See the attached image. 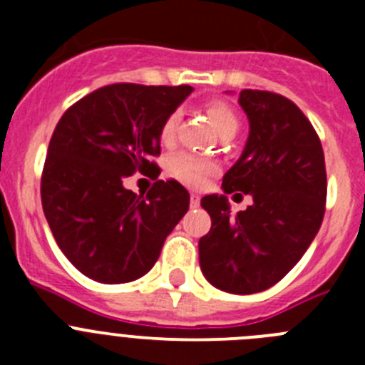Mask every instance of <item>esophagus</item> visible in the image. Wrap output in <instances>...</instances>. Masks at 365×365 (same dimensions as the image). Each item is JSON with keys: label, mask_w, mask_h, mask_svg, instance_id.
Returning <instances> with one entry per match:
<instances>
[{"label": "esophagus", "mask_w": 365, "mask_h": 365, "mask_svg": "<svg viewBox=\"0 0 365 365\" xmlns=\"http://www.w3.org/2000/svg\"><path fill=\"white\" fill-rule=\"evenodd\" d=\"M199 205H201V199H199V195L197 193H192V195H190V206H192V208H197Z\"/></svg>", "instance_id": "1"}]
</instances>
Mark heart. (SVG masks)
Returning a JSON list of instances; mask_svg holds the SVG:
<instances>
[{"label":"heart","mask_w":365,"mask_h":365,"mask_svg":"<svg viewBox=\"0 0 365 365\" xmlns=\"http://www.w3.org/2000/svg\"><path fill=\"white\" fill-rule=\"evenodd\" d=\"M206 109H208V115H210L212 122H214L219 133L232 130V128L237 130V117H235L234 109L227 102L212 100V102H208ZM177 124H179V113H172L164 120L163 128H160V140H163V144L173 143ZM172 172L175 173V177H179L180 180H185L188 185L199 186L208 173L214 172V166L210 163H206V160L192 157V155H177L175 159L172 160Z\"/></svg>","instance_id":"heart-1"}]
</instances>
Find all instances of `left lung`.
<instances>
[{
  "mask_svg": "<svg viewBox=\"0 0 365 365\" xmlns=\"http://www.w3.org/2000/svg\"><path fill=\"white\" fill-rule=\"evenodd\" d=\"M240 106L250 131L222 190L248 193L252 205L232 215L227 195L201 199L212 228L199 240V263L221 291L254 294L285 278L312 243L325 214L327 175L320 138L292 100L243 89Z\"/></svg>",
  "mask_w": 365,
  "mask_h": 365,
  "instance_id": "1",
  "label": "left lung"
}]
</instances>
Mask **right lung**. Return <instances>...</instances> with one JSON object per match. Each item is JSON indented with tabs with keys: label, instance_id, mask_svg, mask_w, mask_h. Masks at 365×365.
Instances as JSON below:
<instances>
[{
	"label": "right lung",
	"instance_id": "add662e5",
	"mask_svg": "<svg viewBox=\"0 0 365 365\" xmlns=\"http://www.w3.org/2000/svg\"><path fill=\"white\" fill-rule=\"evenodd\" d=\"M190 86L113 83L71 106L51 137L41 205L58 247L83 276L128 283L150 272L168 234L188 212L177 180L144 195L125 190L135 172L159 177L160 128Z\"/></svg>",
	"mask_w": 365,
	"mask_h": 365
}]
</instances>
